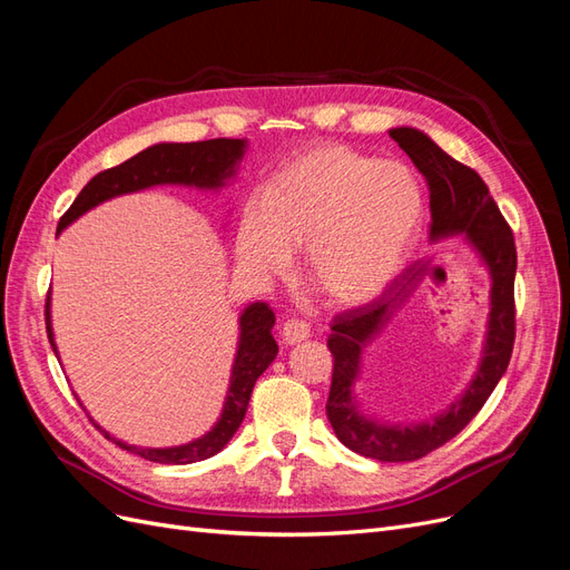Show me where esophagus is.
<instances>
[{"label": "esophagus", "instance_id": "1", "mask_svg": "<svg viewBox=\"0 0 570 570\" xmlns=\"http://www.w3.org/2000/svg\"><path fill=\"white\" fill-rule=\"evenodd\" d=\"M281 335H283L285 344H299L302 340L312 335V325L304 321H287V323H283Z\"/></svg>", "mask_w": 570, "mask_h": 570}]
</instances>
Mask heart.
<instances>
[{"label": "heart", "mask_w": 570, "mask_h": 570, "mask_svg": "<svg viewBox=\"0 0 570 570\" xmlns=\"http://www.w3.org/2000/svg\"><path fill=\"white\" fill-rule=\"evenodd\" d=\"M421 218V185L404 164L323 145L245 206L235 252L249 273L275 278L304 249L308 285L333 306H358L400 273Z\"/></svg>", "instance_id": "obj_1"}]
</instances>
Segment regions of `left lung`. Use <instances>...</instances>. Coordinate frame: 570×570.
Listing matches in <instances>:
<instances>
[{
	"label": "left lung",
	"instance_id": "obj_1",
	"mask_svg": "<svg viewBox=\"0 0 570 570\" xmlns=\"http://www.w3.org/2000/svg\"><path fill=\"white\" fill-rule=\"evenodd\" d=\"M392 140L416 166L430 189V243L461 235L478 254L490 275V314L485 342L475 375L465 390L438 416L421 423H383L361 411L356 381L361 377V354L381 335L392 316L419 287L428 264L409 266L383 297L335 316L327 337L333 354V385L327 394V421L347 450L377 461H416L430 454L473 421L475 413L507 373L515 337V245L509 223L494 204L488 185L473 168L452 159L423 130L392 128Z\"/></svg>",
	"mask_w": 570,
	"mask_h": 570
}]
</instances>
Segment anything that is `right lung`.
<instances>
[{
  "instance_id": "right-lung-1",
  "label": "right lung",
  "mask_w": 570,
  "mask_h": 570,
  "mask_svg": "<svg viewBox=\"0 0 570 570\" xmlns=\"http://www.w3.org/2000/svg\"><path fill=\"white\" fill-rule=\"evenodd\" d=\"M247 154V140H228V137H218V140H204V142H159L135 154L132 159L114 166L109 170H101L88 185L80 189V195L71 204L61 220L57 235L71 226L82 214H88L101 202L140 193V189L154 185H183V187H197V189H220L226 187L237 174L239 164H243ZM51 297H47V337L51 350L59 358V350L55 342V331H51ZM275 325V314L268 308L266 302L249 304L243 314H239V337H237V352L230 368V385L226 402H223L220 416L214 423L209 433L202 438L185 442L178 446H137L124 440H116L107 430H101L92 419V423L105 433L107 440L116 442L120 450L132 452L154 463H195L218 454L226 446L233 435L237 433L239 423H243L254 383L258 381L271 361L278 354V344H275L271 331Z\"/></svg>"
}]
</instances>
